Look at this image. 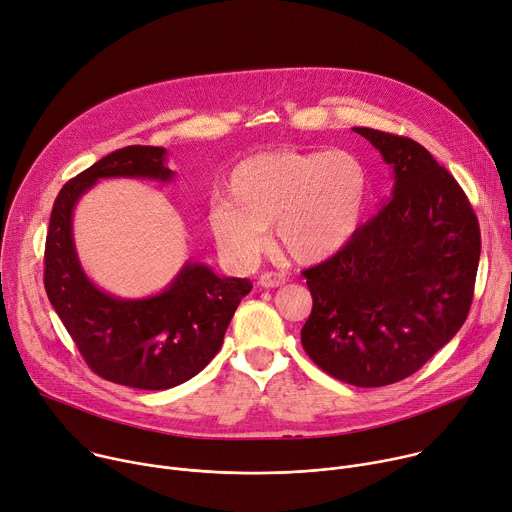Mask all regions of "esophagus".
<instances>
[{"label":"esophagus","instance_id":"1","mask_svg":"<svg viewBox=\"0 0 512 512\" xmlns=\"http://www.w3.org/2000/svg\"><path fill=\"white\" fill-rule=\"evenodd\" d=\"M286 284V275L284 273H277V271H265L259 277V286L261 288H277Z\"/></svg>","mask_w":512,"mask_h":512}]
</instances>
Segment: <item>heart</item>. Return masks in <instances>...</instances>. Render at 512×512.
I'll list each match as a JSON object with an SVG mask.
<instances>
[{
	"mask_svg": "<svg viewBox=\"0 0 512 512\" xmlns=\"http://www.w3.org/2000/svg\"><path fill=\"white\" fill-rule=\"evenodd\" d=\"M367 194L369 171L353 151L261 153L230 171L226 196L212 202L208 222L218 249L237 265L259 259L271 224L286 253L314 263L353 239Z\"/></svg>",
	"mask_w": 512,
	"mask_h": 512,
	"instance_id": "b5f03b06",
	"label": "heart"
}]
</instances>
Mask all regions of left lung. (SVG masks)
Instances as JSON below:
<instances>
[{"label":"left lung","mask_w":512,"mask_h":512,"mask_svg":"<svg viewBox=\"0 0 512 512\" xmlns=\"http://www.w3.org/2000/svg\"><path fill=\"white\" fill-rule=\"evenodd\" d=\"M392 167L380 212L306 271L302 347L329 376L378 388L421 369L466 322L480 261L478 218L453 175L412 138L353 128Z\"/></svg>","instance_id":"left-lung-1"}]
</instances>
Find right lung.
Segmentation results:
<instances>
[{"instance_id": "1", "label": "right lung", "mask_w": 512, "mask_h": 512, "mask_svg": "<svg viewBox=\"0 0 512 512\" xmlns=\"http://www.w3.org/2000/svg\"><path fill=\"white\" fill-rule=\"evenodd\" d=\"M163 147L132 145L110 153L59 192L44 249V290L85 363L108 382L169 390L192 380L218 353L228 322L251 292L247 277L216 275L185 263L155 296L126 300L85 275L73 241V210L100 179L171 181Z\"/></svg>"}]
</instances>
